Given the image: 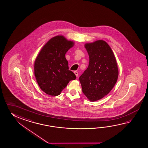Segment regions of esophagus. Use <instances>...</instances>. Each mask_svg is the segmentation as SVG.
I'll list each match as a JSON object with an SVG mask.
<instances>
[{
	"label": "esophagus",
	"mask_w": 148,
	"mask_h": 148,
	"mask_svg": "<svg viewBox=\"0 0 148 148\" xmlns=\"http://www.w3.org/2000/svg\"><path fill=\"white\" fill-rule=\"evenodd\" d=\"M75 73V75H76V77H78L79 75L78 72V71H75L74 72Z\"/></svg>",
	"instance_id": "esophagus-1"
}]
</instances>
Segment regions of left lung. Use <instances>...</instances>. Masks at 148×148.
<instances>
[{
  "instance_id": "left-lung-1",
  "label": "left lung",
  "mask_w": 148,
  "mask_h": 148,
  "mask_svg": "<svg viewBox=\"0 0 148 148\" xmlns=\"http://www.w3.org/2000/svg\"><path fill=\"white\" fill-rule=\"evenodd\" d=\"M89 56L87 69L79 77L82 90L91 101L108 94L115 85L119 71L113 52L103 40L85 44Z\"/></svg>"
}]
</instances>
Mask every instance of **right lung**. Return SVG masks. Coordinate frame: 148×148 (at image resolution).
<instances>
[{
	"label": "right lung",
	"instance_id": "right-lung-1",
	"mask_svg": "<svg viewBox=\"0 0 148 148\" xmlns=\"http://www.w3.org/2000/svg\"><path fill=\"white\" fill-rule=\"evenodd\" d=\"M73 45L62 36L52 38L44 45L35 61L34 73L38 85L46 94L58 96L75 73L69 70L65 54Z\"/></svg>",
	"mask_w": 148,
	"mask_h": 148
}]
</instances>
